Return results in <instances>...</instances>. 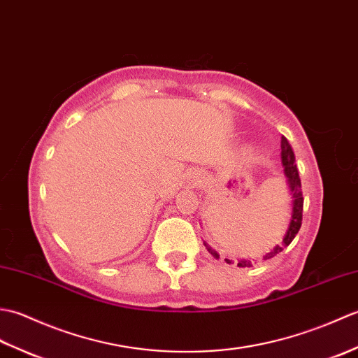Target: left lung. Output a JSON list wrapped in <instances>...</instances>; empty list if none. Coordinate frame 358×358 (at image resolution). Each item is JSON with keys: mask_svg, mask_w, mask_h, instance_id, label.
<instances>
[{"mask_svg": "<svg viewBox=\"0 0 358 358\" xmlns=\"http://www.w3.org/2000/svg\"><path fill=\"white\" fill-rule=\"evenodd\" d=\"M281 163H283V167H285L286 183H287V187H289V195H291V199H292L291 220H289V226L286 229L283 241H281V245H277L275 248L271 250V252L266 254L263 257V260H269V258L275 257L286 246L291 245V241L295 238V235L299 234L300 226H301V215H303L301 181H300V177H299V171H296L294 150H292L291 144H289V141L285 138V136H281ZM204 246H206V249L209 250V254L218 260L220 255H218L217 250L214 248H210L208 243H204ZM226 263H231V262L226 258ZM250 266H252V263H250L249 260H240L238 262V268H250Z\"/></svg>", "mask_w": 358, "mask_h": 358, "instance_id": "8db88e82", "label": "left lung"}]
</instances>
